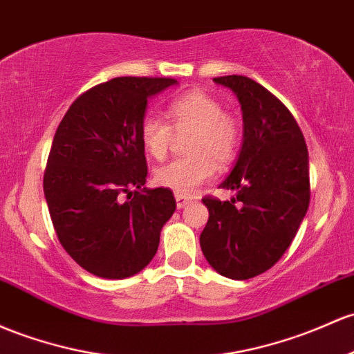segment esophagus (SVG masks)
I'll return each instance as SVG.
<instances>
[{
  "mask_svg": "<svg viewBox=\"0 0 354 354\" xmlns=\"http://www.w3.org/2000/svg\"><path fill=\"white\" fill-rule=\"evenodd\" d=\"M192 201V198L189 196H185V195H176V207L178 208H185L186 205Z\"/></svg>",
  "mask_w": 354,
  "mask_h": 354,
  "instance_id": "esophagus-1",
  "label": "esophagus"
}]
</instances>
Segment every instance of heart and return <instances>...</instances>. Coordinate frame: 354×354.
<instances>
[{"label":"heart","instance_id":"1","mask_svg":"<svg viewBox=\"0 0 354 354\" xmlns=\"http://www.w3.org/2000/svg\"><path fill=\"white\" fill-rule=\"evenodd\" d=\"M165 120L147 115L139 126V139L154 159H165L174 134L192 131L186 151L189 156L178 158L154 171V181L178 195H193L200 185L213 178L216 163L228 165L242 142V126L225 112L223 104L207 92H189L166 106Z\"/></svg>","mask_w":354,"mask_h":354}]
</instances>
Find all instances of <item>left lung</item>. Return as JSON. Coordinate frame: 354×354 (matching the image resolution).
Masks as SVG:
<instances>
[{
    "label": "left lung",
    "mask_w": 354,
    "mask_h": 354,
    "mask_svg": "<svg viewBox=\"0 0 354 354\" xmlns=\"http://www.w3.org/2000/svg\"><path fill=\"white\" fill-rule=\"evenodd\" d=\"M213 80L232 88L242 106L243 142L220 185L236 196L203 198L209 216L200 245L218 274L245 281L284 255L304 220L310 198L308 146L289 109L266 87L243 75Z\"/></svg>",
    "instance_id": "8db88e82"
}]
</instances>
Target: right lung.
I'll return each mask as SVG.
<instances>
[{
    "label": "right lung",
    "instance_id": "right-lung-1",
    "mask_svg": "<svg viewBox=\"0 0 354 354\" xmlns=\"http://www.w3.org/2000/svg\"><path fill=\"white\" fill-rule=\"evenodd\" d=\"M174 84L118 77L77 97L58 124L44 174L50 218L62 247L97 277L126 279L145 269L176 209L171 189L145 188L139 139L147 99Z\"/></svg>",
    "mask_w": 354,
    "mask_h": 354
}]
</instances>
